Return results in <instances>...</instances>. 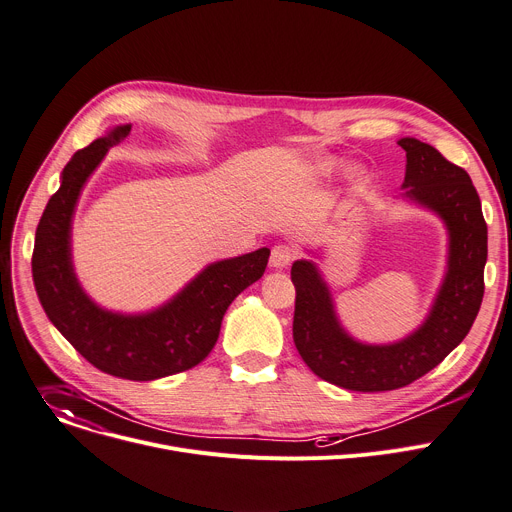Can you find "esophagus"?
Here are the masks:
<instances>
[{
	"label": "esophagus",
	"instance_id": "obj_1",
	"mask_svg": "<svg viewBox=\"0 0 512 512\" xmlns=\"http://www.w3.org/2000/svg\"><path fill=\"white\" fill-rule=\"evenodd\" d=\"M294 259V251L288 245H276L271 249V257H269V265L276 267V269H284L292 263Z\"/></svg>",
	"mask_w": 512,
	"mask_h": 512
}]
</instances>
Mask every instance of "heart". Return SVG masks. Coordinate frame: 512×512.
<instances>
[{"instance_id":"obj_1","label":"heart","mask_w":512,"mask_h":512,"mask_svg":"<svg viewBox=\"0 0 512 512\" xmlns=\"http://www.w3.org/2000/svg\"><path fill=\"white\" fill-rule=\"evenodd\" d=\"M339 162L337 160H333V158H329V160H323L321 164H319V168L323 170V173H329V170H333L335 166H337Z\"/></svg>"}]
</instances>
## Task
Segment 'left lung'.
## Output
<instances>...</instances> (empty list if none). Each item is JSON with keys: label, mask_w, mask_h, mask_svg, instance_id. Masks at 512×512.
Here are the masks:
<instances>
[{"label": "left lung", "mask_w": 512, "mask_h": 512, "mask_svg": "<svg viewBox=\"0 0 512 512\" xmlns=\"http://www.w3.org/2000/svg\"><path fill=\"white\" fill-rule=\"evenodd\" d=\"M405 150V201L438 216L449 234L447 271L424 323L393 344H364L339 323L331 290L311 259L292 263L294 344L319 379L350 391H393L424 377L469 333L484 298L488 226L469 175L416 138Z\"/></svg>", "instance_id": "obj_1"}]
</instances>
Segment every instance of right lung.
<instances>
[{
  "instance_id": "1",
  "label": "right lung",
  "mask_w": 512,
  "mask_h": 512,
  "mask_svg": "<svg viewBox=\"0 0 512 512\" xmlns=\"http://www.w3.org/2000/svg\"><path fill=\"white\" fill-rule=\"evenodd\" d=\"M129 131V123L113 127L65 164L34 236L32 280L49 321L92 366L119 379L154 381L189 370L212 352L226 309L263 276L269 249L206 265L148 313H115L96 304L72 261L74 212L96 166Z\"/></svg>"
}]
</instances>
